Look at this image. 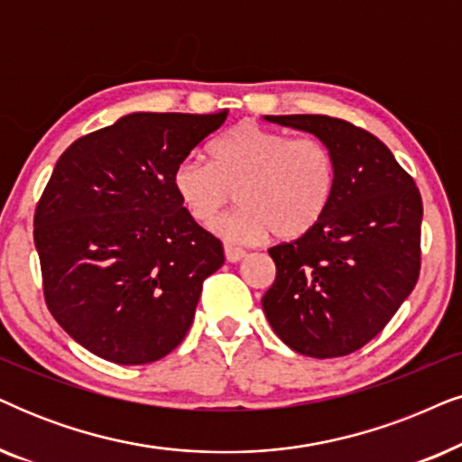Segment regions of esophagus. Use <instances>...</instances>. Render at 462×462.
Wrapping results in <instances>:
<instances>
[{"label":"esophagus","instance_id":"1","mask_svg":"<svg viewBox=\"0 0 462 462\" xmlns=\"http://www.w3.org/2000/svg\"><path fill=\"white\" fill-rule=\"evenodd\" d=\"M225 256H226V261H229V263H237V261H242L244 256H245V250L237 248V245L226 244L225 245Z\"/></svg>","mask_w":462,"mask_h":462}]
</instances>
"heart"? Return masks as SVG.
I'll use <instances>...</instances> for the list:
<instances>
[{
	"instance_id": "heart-1",
	"label": "heart",
	"mask_w": 462,
	"mask_h": 462,
	"mask_svg": "<svg viewBox=\"0 0 462 462\" xmlns=\"http://www.w3.org/2000/svg\"><path fill=\"white\" fill-rule=\"evenodd\" d=\"M206 159L184 157L171 182L180 203L197 223H208L239 197L236 212L209 225L217 236L239 244L261 242L275 233L297 239L327 214L337 184L328 148L314 137H292L245 121L220 135Z\"/></svg>"
}]
</instances>
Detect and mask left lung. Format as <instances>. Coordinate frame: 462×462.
I'll use <instances>...</instances> for the list:
<instances>
[{
	"label": "left lung",
	"mask_w": 462,
	"mask_h": 462,
	"mask_svg": "<svg viewBox=\"0 0 462 462\" xmlns=\"http://www.w3.org/2000/svg\"><path fill=\"white\" fill-rule=\"evenodd\" d=\"M265 121L319 137L333 154L337 184L314 229L269 248L275 280L263 311L299 355L346 356L374 339L414 291L420 190L384 143L348 121L325 114Z\"/></svg>",
	"instance_id": "8db88e82"
}]
</instances>
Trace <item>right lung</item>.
I'll return each mask as SVG.
<instances>
[{"label":"right lung","instance_id":"obj_1","mask_svg":"<svg viewBox=\"0 0 462 462\" xmlns=\"http://www.w3.org/2000/svg\"><path fill=\"white\" fill-rule=\"evenodd\" d=\"M134 112L59 157L33 217L44 299L63 331L110 363H154L193 325L203 280L225 263L173 170L225 123Z\"/></svg>","mask_w":462,"mask_h":462}]
</instances>
